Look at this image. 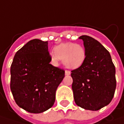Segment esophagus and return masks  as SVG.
Returning <instances> with one entry per match:
<instances>
[{
    "label": "esophagus",
    "mask_w": 124,
    "mask_h": 124,
    "mask_svg": "<svg viewBox=\"0 0 124 124\" xmlns=\"http://www.w3.org/2000/svg\"><path fill=\"white\" fill-rule=\"evenodd\" d=\"M70 74H71V72H70L69 71L65 70V75H67V76H69V75H70Z\"/></svg>",
    "instance_id": "obj_1"
}]
</instances>
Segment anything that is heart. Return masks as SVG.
<instances>
[{
  "label": "heart",
  "instance_id": "obj_1",
  "mask_svg": "<svg viewBox=\"0 0 124 124\" xmlns=\"http://www.w3.org/2000/svg\"><path fill=\"white\" fill-rule=\"evenodd\" d=\"M51 57L55 62H57L58 60H62L66 67L76 69L80 67L85 62L86 52L85 48L80 44L66 42L55 46Z\"/></svg>",
  "mask_w": 124,
  "mask_h": 124
}]
</instances>
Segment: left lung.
<instances>
[{
	"mask_svg": "<svg viewBox=\"0 0 124 124\" xmlns=\"http://www.w3.org/2000/svg\"><path fill=\"white\" fill-rule=\"evenodd\" d=\"M86 52L84 63L71 71L74 101L79 107L96 111L108 105L116 89L115 67L110 53L94 38L83 35Z\"/></svg>",
	"mask_w": 124,
	"mask_h": 124,
	"instance_id": "1",
	"label": "left lung"
}]
</instances>
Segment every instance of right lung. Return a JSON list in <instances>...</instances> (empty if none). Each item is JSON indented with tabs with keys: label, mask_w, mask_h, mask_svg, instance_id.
I'll return each instance as SVG.
<instances>
[{
	"label": "right lung",
	"mask_w": 124,
	"mask_h": 124,
	"mask_svg": "<svg viewBox=\"0 0 124 124\" xmlns=\"http://www.w3.org/2000/svg\"><path fill=\"white\" fill-rule=\"evenodd\" d=\"M48 41L35 39L16 53L10 68V89L15 102L30 113L48 110L64 71L50 64Z\"/></svg>",
	"instance_id": "obj_1"
}]
</instances>
